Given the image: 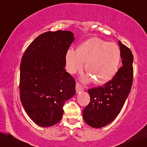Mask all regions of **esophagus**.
I'll return each instance as SVG.
<instances>
[{
	"mask_svg": "<svg viewBox=\"0 0 147 147\" xmlns=\"http://www.w3.org/2000/svg\"><path fill=\"white\" fill-rule=\"evenodd\" d=\"M84 91V87L82 86V85H80V84L78 83V82H77L76 83V91L77 93H79L80 91Z\"/></svg>",
	"mask_w": 147,
	"mask_h": 147,
	"instance_id": "obj_1",
	"label": "esophagus"
}]
</instances>
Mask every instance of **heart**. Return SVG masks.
I'll return each instance as SVG.
<instances>
[{"label": "heart", "mask_w": 147, "mask_h": 147, "mask_svg": "<svg viewBox=\"0 0 147 147\" xmlns=\"http://www.w3.org/2000/svg\"><path fill=\"white\" fill-rule=\"evenodd\" d=\"M121 51L117 45L98 38H91L82 42L77 50L69 49L65 55V67L74 74L82 70L85 63L88 73L82 78L84 82L94 80L97 84L110 81L117 73L120 63Z\"/></svg>", "instance_id": "1"}]
</instances>
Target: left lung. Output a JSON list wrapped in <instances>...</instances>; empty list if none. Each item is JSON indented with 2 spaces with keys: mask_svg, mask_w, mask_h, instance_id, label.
<instances>
[{
  "mask_svg": "<svg viewBox=\"0 0 147 147\" xmlns=\"http://www.w3.org/2000/svg\"><path fill=\"white\" fill-rule=\"evenodd\" d=\"M122 67L102 86L88 89L89 104L83 111L84 121L91 127L100 128L112 122L118 116L128 98L133 80V55L119 41Z\"/></svg>",
  "mask_w": 147,
  "mask_h": 147,
  "instance_id": "1",
  "label": "left lung"
}]
</instances>
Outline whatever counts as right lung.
<instances>
[{"instance_id":"obj_1","label":"right lung","mask_w":147,"mask_h":147,"mask_svg":"<svg viewBox=\"0 0 147 147\" xmlns=\"http://www.w3.org/2000/svg\"><path fill=\"white\" fill-rule=\"evenodd\" d=\"M75 40L68 30L46 32L32 42L20 65V99L33 122L59 123L64 103L75 94V80L65 71V55Z\"/></svg>"}]
</instances>
